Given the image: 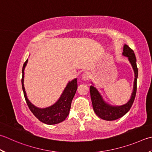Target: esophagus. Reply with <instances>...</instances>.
Listing matches in <instances>:
<instances>
[{"label":"esophagus","mask_w":152,"mask_h":152,"mask_svg":"<svg viewBox=\"0 0 152 152\" xmlns=\"http://www.w3.org/2000/svg\"><path fill=\"white\" fill-rule=\"evenodd\" d=\"M90 74H89L88 72H86L84 73H83L82 76V78L84 80H88L90 79Z\"/></svg>","instance_id":"1"}]
</instances>
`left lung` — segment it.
<instances>
[{
  "mask_svg": "<svg viewBox=\"0 0 152 152\" xmlns=\"http://www.w3.org/2000/svg\"><path fill=\"white\" fill-rule=\"evenodd\" d=\"M123 55L127 56L129 61L133 68L135 74L134 82L133 91L130 100L126 104L120 106H113L109 105L103 100L99 92L94 86H90V96L92 102V105L94 112L98 117L105 121H114L123 117L131 108L134 101L136 89H137V78H138V68L136 65V58L134 52L127 45H124L123 47Z\"/></svg>",
  "mask_w": 152,
  "mask_h": 152,
  "instance_id": "left-lung-1",
  "label": "left lung"
}]
</instances>
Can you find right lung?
<instances>
[{
    "label": "right lung",
    "instance_id": "right-lung-1",
    "mask_svg": "<svg viewBox=\"0 0 152 152\" xmlns=\"http://www.w3.org/2000/svg\"><path fill=\"white\" fill-rule=\"evenodd\" d=\"M27 63H28V59L24 62L22 68V86L26 102L28 104L29 109L35 116V117H37L41 122L45 124H55L61 123L66 119L69 114L71 103L78 88L77 79H74L68 83L61 96L55 104L46 108H38L31 104L26 96L24 85H23V78H24V69Z\"/></svg>",
    "mask_w": 152,
    "mask_h": 152
}]
</instances>
